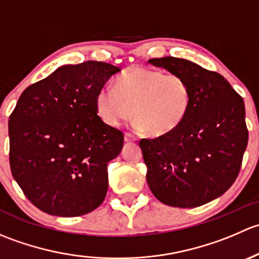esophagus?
<instances>
[{"instance_id": "esophagus-1", "label": "esophagus", "mask_w": 259, "mask_h": 259, "mask_svg": "<svg viewBox=\"0 0 259 259\" xmlns=\"http://www.w3.org/2000/svg\"><path fill=\"white\" fill-rule=\"evenodd\" d=\"M124 140H125V142H126V143H133V142H137L138 138L135 137V135L130 134V133H125Z\"/></svg>"}]
</instances>
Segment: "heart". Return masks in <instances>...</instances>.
<instances>
[{
    "mask_svg": "<svg viewBox=\"0 0 259 259\" xmlns=\"http://www.w3.org/2000/svg\"><path fill=\"white\" fill-rule=\"evenodd\" d=\"M192 105V90L178 74L133 67L116 77L115 89L103 88L95 99L96 113L108 126L116 127L134 111L135 127L163 137L177 130Z\"/></svg>",
    "mask_w": 259,
    "mask_h": 259,
    "instance_id": "b5f03b06",
    "label": "heart"
}]
</instances>
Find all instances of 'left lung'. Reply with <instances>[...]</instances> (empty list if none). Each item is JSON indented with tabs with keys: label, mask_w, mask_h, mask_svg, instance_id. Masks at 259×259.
Returning <instances> with one entry per match:
<instances>
[{
	"label": "left lung",
	"mask_w": 259,
	"mask_h": 259,
	"mask_svg": "<svg viewBox=\"0 0 259 259\" xmlns=\"http://www.w3.org/2000/svg\"><path fill=\"white\" fill-rule=\"evenodd\" d=\"M149 64L184 77L192 105L173 133L140 140L146 182L164 204L199 207L224 194L238 177L248 144L244 101L222 75L192 61L166 56Z\"/></svg>",
	"instance_id": "8db88e82"
}]
</instances>
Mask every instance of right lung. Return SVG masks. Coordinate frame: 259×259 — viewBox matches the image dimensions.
<instances>
[{
  "mask_svg": "<svg viewBox=\"0 0 259 259\" xmlns=\"http://www.w3.org/2000/svg\"><path fill=\"white\" fill-rule=\"evenodd\" d=\"M120 67L100 61L64 65L28 86L10 115V166L23 194L38 209L79 217L108 192V163L124 134L104 124L96 94Z\"/></svg>",
  "mask_w": 259,
  "mask_h": 259,
  "instance_id": "right-lung-1",
  "label": "right lung"
}]
</instances>
